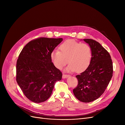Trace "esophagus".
Instances as JSON below:
<instances>
[{
	"label": "esophagus",
	"mask_w": 125,
	"mask_h": 125,
	"mask_svg": "<svg viewBox=\"0 0 125 125\" xmlns=\"http://www.w3.org/2000/svg\"><path fill=\"white\" fill-rule=\"evenodd\" d=\"M68 77H69V75H68V74H62V78H63V79L67 78Z\"/></svg>",
	"instance_id": "obj_1"
}]
</instances>
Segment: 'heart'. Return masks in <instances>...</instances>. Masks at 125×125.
Returning <instances> with one entry per match:
<instances>
[{"instance_id":"b5f03b06","label":"heart","mask_w":125,"mask_h":125,"mask_svg":"<svg viewBox=\"0 0 125 125\" xmlns=\"http://www.w3.org/2000/svg\"><path fill=\"white\" fill-rule=\"evenodd\" d=\"M59 50L52 51L50 55L52 62L58 69H62L68 62L70 64L66 71L81 73L91 62L92 49L87 44L68 40L60 44Z\"/></svg>"}]
</instances>
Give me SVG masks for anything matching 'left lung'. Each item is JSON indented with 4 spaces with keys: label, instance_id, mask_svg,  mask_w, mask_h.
<instances>
[{
    "label": "left lung",
    "instance_id": "obj_1",
    "mask_svg": "<svg viewBox=\"0 0 125 125\" xmlns=\"http://www.w3.org/2000/svg\"><path fill=\"white\" fill-rule=\"evenodd\" d=\"M83 40L91 47L92 57L87 69L76 75L78 84L73 92L78 100L89 103L104 92L113 76V67L109 52L99 42L89 39Z\"/></svg>",
    "mask_w": 125,
    "mask_h": 125
}]
</instances>
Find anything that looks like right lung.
Listing matches in <instances>:
<instances>
[{
	"instance_id": "obj_1",
	"label": "right lung",
	"mask_w": 125,
	"mask_h": 125,
	"mask_svg": "<svg viewBox=\"0 0 125 125\" xmlns=\"http://www.w3.org/2000/svg\"><path fill=\"white\" fill-rule=\"evenodd\" d=\"M62 38L40 37L26 44L19 56L16 80L25 96L36 103L46 101L62 73L54 66L51 53Z\"/></svg>"
}]
</instances>
